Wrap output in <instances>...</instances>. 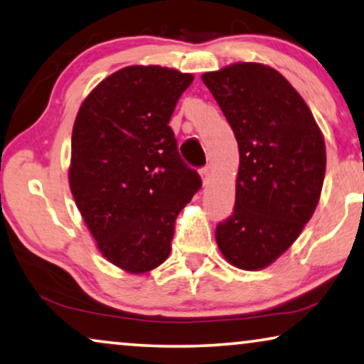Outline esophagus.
<instances>
[{
    "mask_svg": "<svg viewBox=\"0 0 364 364\" xmlns=\"http://www.w3.org/2000/svg\"><path fill=\"white\" fill-rule=\"evenodd\" d=\"M201 181H203V186H208V184H209V170H208V168H203V170H201Z\"/></svg>",
    "mask_w": 364,
    "mask_h": 364,
    "instance_id": "esophagus-1",
    "label": "esophagus"
}]
</instances>
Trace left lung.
I'll use <instances>...</instances> for the list:
<instances>
[{"instance_id": "left-lung-1", "label": "left lung", "mask_w": 364, "mask_h": 364, "mask_svg": "<svg viewBox=\"0 0 364 364\" xmlns=\"http://www.w3.org/2000/svg\"><path fill=\"white\" fill-rule=\"evenodd\" d=\"M201 79L239 145L235 206L216 228L218 247L234 267L260 270L314 216L326 168L323 135L301 95L270 65L235 63Z\"/></svg>"}]
</instances>
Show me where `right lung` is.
Instances as JSON below:
<instances>
[{"label": "right lung", "mask_w": 364, "mask_h": 364, "mask_svg": "<svg viewBox=\"0 0 364 364\" xmlns=\"http://www.w3.org/2000/svg\"><path fill=\"white\" fill-rule=\"evenodd\" d=\"M193 79L129 65L102 80L75 117L70 193L102 255L129 274L165 262L178 214L201 188L168 125Z\"/></svg>", "instance_id": "add662e5"}]
</instances>
